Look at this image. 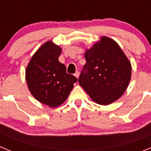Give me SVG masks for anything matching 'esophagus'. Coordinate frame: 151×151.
<instances>
[{"mask_svg": "<svg viewBox=\"0 0 151 151\" xmlns=\"http://www.w3.org/2000/svg\"><path fill=\"white\" fill-rule=\"evenodd\" d=\"M79 74H80V72H79V71H77V72H76L75 74H74V76H75V77H77V78H78Z\"/></svg>", "mask_w": 151, "mask_h": 151, "instance_id": "34e87169", "label": "esophagus"}]
</instances>
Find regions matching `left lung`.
Returning <instances> with one entry per match:
<instances>
[{
	"instance_id": "8db88e82",
	"label": "left lung",
	"mask_w": 151,
	"mask_h": 151,
	"mask_svg": "<svg viewBox=\"0 0 151 151\" xmlns=\"http://www.w3.org/2000/svg\"><path fill=\"white\" fill-rule=\"evenodd\" d=\"M84 56L78 81L92 101L108 105L121 97L131 80L132 66L117 43L101 37Z\"/></svg>"
}]
</instances>
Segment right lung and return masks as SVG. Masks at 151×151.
<instances>
[{"instance_id":"1","label":"right lung","mask_w":151,"mask_h":151,"mask_svg":"<svg viewBox=\"0 0 151 151\" xmlns=\"http://www.w3.org/2000/svg\"><path fill=\"white\" fill-rule=\"evenodd\" d=\"M62 52L59 46L51 40L37 50L25 70L28 89L40 102L56 108L65 101L77 79L66 72L59 61Z\"/></svg>"}]
</instances>
